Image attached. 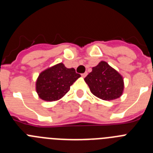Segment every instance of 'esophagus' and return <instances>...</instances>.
<instances>
[{
  "mask_svg": "<svg viewBox=\"0 0 153 153\" xmlns=\"http://www.w3.org/2000/svg\"><path fill=\"white\" fill-rule=\"evenodd\" d=\"M86 75H87V73H86V72L84 73V74H81V76H82L83 77H86Z\"/></svg>",
  "mask_w": 153,
  "mask_h": 153,
  "instance_id": "1",
  "label": "esophagus"
}]
</instances>
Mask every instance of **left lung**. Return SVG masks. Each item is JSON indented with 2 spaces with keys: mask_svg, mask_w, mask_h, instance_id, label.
<instances>
[{
  "mask_svg": "<svg viewBox=\"0 0 153 153\" xmlns=\"http://www.w3.org/2000/svg\"><path fill=\"white\" fill-rule=\"evenodd\" d=\"M93 95L102 100L120 98L124 90L122 75L106 62L100 61L84 79Z\"/></svg>",
  "mask_w": 153,
  "mask_h": 153,
  "instance_id": "1",
  "label": "left lung"
}]
</instances>
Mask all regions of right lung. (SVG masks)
Masks as SVG:
<instances>
[{"label":"right lung","mask_w":153,"mask_h":153,"mask_svg":"<svg viewBox=\"0 0 153 153\" xmlns=\"http://www.w3.org/2000/svg\"><path fill=\"white\" fill-rule=\"evenodd\" d=\"M79 77L80 75L74 68H67L63 63H57L39 74L36 81V91L43 100H59Z\"/></svg>","instance_id":"right-lung-1"}]
</instances>
